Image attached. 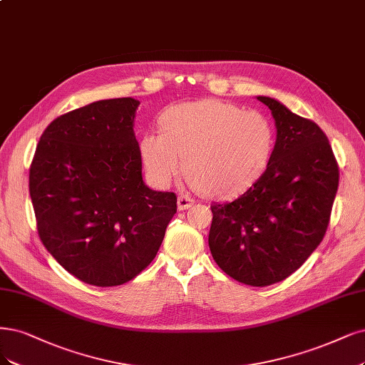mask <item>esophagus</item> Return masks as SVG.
I'll list each match as a JSON object with an SVG mask.
<instances>
[{
    "mask_svg": "<svg viewBox=\"0 0 365 365\" xmlns=\"http://www.w3.org/2000/svg\"><path fill=\"white\" fill-rule=\"evenodd\" d=\"M193 202L195 200L190 197V196H187V195H181V196H178V210H187V208H190L192 205H193Z\"/></svg>",
    "mask_w": 365,
    "mask_h": 365,
    "instance_id": "1",
    "label": "esophagus"
}]
</instances>
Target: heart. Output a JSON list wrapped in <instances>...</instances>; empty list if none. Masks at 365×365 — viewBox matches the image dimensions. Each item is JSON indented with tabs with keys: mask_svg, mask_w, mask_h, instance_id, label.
<instances>
[{
	"mask_svg": "<svg viewBox=\"0 0 365 365\" xmlns=\"http://www.w3.org/2000/svg\"><path fill=\"white\" fill-rule=\"evenodd\" d=\"M160 128L145 133L139 142L150 182L168 187L184 158L192 184L212 197L245 192L266 170L274 148L267 116L219 99L172 106L160 116Z\"/></svg>",
	"mask_w": 365,
	"mask_h": 365,
	"instance_id": "b5f03b06",
	"label": "heart"
}]
</instances>
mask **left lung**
<instances>
[{"mask_svg":"<svg viewBox=\"0 0 365 365\" xmlns=\"http://www.w3.org/2000/svg\"><path fill=\"white\" fill-rule=\"evenodd\" d=\"M272 111L276 142L267 169L232 202L212 204L211 255L235 281H284L317 249L338 188V166L317 123L278 99L257 96Z\"/></svg>","mask_w":365,"mask_h":365,"instance_id":"1","label":"left lung"}]
</instances>
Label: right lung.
Returning <instances> with one entry per match:
<instances>
[{
	"label": "right lung",
	"mask_w": 365,
	"mask_h": 365,
	"mask_svg": "<svg viewBox=\"0 0 365 365\" xmlns=\"http://www.w3.org/2000/svg\"><path fill=\"white\" fill-rule=\"evenodd\" d=\"M134 98L103 99L54 119L30 168L39 237L80 281L115 287L153 261L177 196L143 182Z\"/></svg>",
	"instance_id": "add662e5"
}]
</instances>
